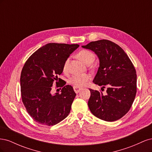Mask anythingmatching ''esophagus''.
Listing matches in <instances>:
<instances>
[{
	"instance_id": "obj_1",
	"label": "esophagus",
	"mask_w": 152,
	"mask_h": 152,
	"mask_svg": "<svg viewBox=\"0 0 152 152\" xmlns=\"http://www.w3.org/2000/svg\"><path fill=\"white\" fill-rule=\"evenodd\" d=\"M73 89H74V91L76 93H79V92L82 90L81 88H79V87H73Z\"/></svg>"
}]
</instances>
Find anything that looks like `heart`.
Here are the masks:
<instances>
[{"instance_id":"1","label":"heart","mask_w":152,"mask_h":152,"mask_svg":"<svg viewBox=\"0 0 152 152\" xmlns=\"http://www.w3.org/2000/svg\"><path fill=\"white\" fill-rule=\"evenodd\" d=\"M77 56L80 58L86 65H89L93 63L94 59V54L91 52L87 50H82L77 54ZM70 58H67L63 65V70L67 71ZM91 79V77L88 74H75L70 77L69 82L75 87H82L85 86Z\"/></svg>"}]
</instances>
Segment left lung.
<instances>
[{"mask_svg":"<svg viewBox=\"0 0 152 152\" xmlns=\"http://www.w3.org/2000/svg\"><path fill=\"white\" fill-rule=\"evenodd\" d=\"M84 49L93 50L99 60V66L93 82L105 87L107 94L89 89L88 107L94 116L113 122L128 112L136 94L137 76L134 65L125 51L108 40L91 42Z\"/></svg>","mask_w":152,"mask_h":152,"instance_id":"8db88e82","label":"left lung"}]
</instances>
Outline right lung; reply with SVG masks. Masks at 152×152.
<instances>
[{
    "label": "right lung",
    "instance_id": "right-lung-1",
    "mask_svg": "<svg viewBox=\"0 0 152 152\" xmlns=\"http://www.w3.org/2000/svg\"><path fill=\"white\" fill-rule=\"evenodd\" d=\"M79 44L49 43L31 55L23 67L20 77L22 102L35 121L54 126L70 113L76 94L71 86L62 82L61 93L51 94L53 82L63 70L66 59Z\"/></svg>",
    "mask_w": 152,
    "mask_h": 152
}]
</instances>
